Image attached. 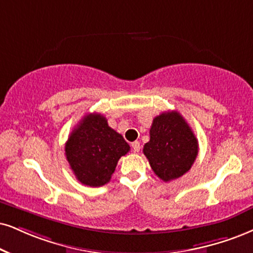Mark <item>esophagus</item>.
<instances>
[{
  "instance_id": "1",
  "label": "esophagus",
  "mask_w": 253,
  "mask_h": 253,
  "mask_svg": "<svg viewBox=\"0 0 253 253\" xmlns=\"http://www.w3.org/2000/svg\"><path fill=\"white\" fill-rule=\"evenodd\" d=\"M131 146H132L133 152H138L139 150H141V144H139V142H132Z\"/></svg>"
}]
</instances>
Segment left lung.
I'll list each match as a JSON object with an SVG mask.
<instances>
[{
    "label": "left lung",
    "mask_w": 253,
    "mask_h": 253,
    "mask_svg": "<svg viewBox=\"0 0 253 253\" xmlns=\"http://www.w3.org/2000/svg\"><path fill=\"white\" fill-rule=\"evenodd\" d=\"M143 152L154 172L170 182L191 169L198 155V141L179 112H162L152 121L150 141Z\"/></svg>",
    "instance_id": "left-lung-1"
}]
</instances>
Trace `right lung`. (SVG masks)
<instances>
[{
  "mask_svg": "<svg viewBox=\"0 0 253 253\" xmlns=\"http://www.w3.org/2000/svg\"><path fill=\"white\" fill-rule=\"evenodd\" d=\"M129 150L123 136L95 112L81 120L65 143V157L77 180L92 188L110 180L118 160Z\"/></svg>",
  "mask_w": 253,
  "mask_h": 253,
  "instance_id": "obj_1",
  "label": "right lung"
}]
</instances>
